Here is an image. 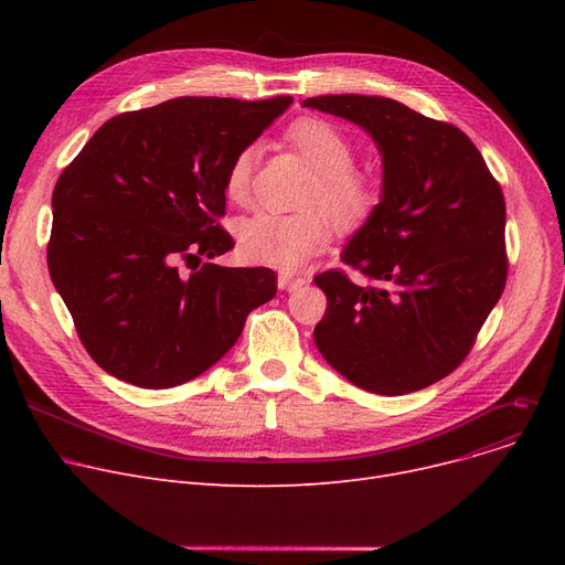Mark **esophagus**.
Listing matches in <instances>:
<instances>
[{"label":"esophagus","mask_w":565,"mask_h":565,"mask_svg":"<svg viewBox=\"0 0 565 565\" xmlns=\"http://www.w3.org/2000/svg\"><path fill=\"white\" fill-rule=\"evenodd\" d=\"M307 284V279H302V277H292V275H288V273H281L279 275V279H277V286L281 288V290H298V288H302Z\"/></svg>","instance_id":"1"}]
</instances>
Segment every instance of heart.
<instances>
[{
	"label": "heart",
	"instance_id": "obj_1",
	"mask_svg": "<svg viewBox=\"0 0 565 565\" xmlns=\"http://www.w3.org/2000/svg\"><path fill=\"white\" fill-rule=\"evenodd\" d=\"M286 141L318 173L309 207H320L343 231L362 226L375 213L380 188L373 178L354 171V148L337 126L313 116L298 118L286 130ZM256 156V146H243L231 158L224 175V192L231 201H247ZM328 243L330 222L318 211L300 215L260 211L237 226V247L247 260L286 273L300 270Z\"/></svg>",
	"mask_w": 565,
	"mask_h": 565
}]
</instances>
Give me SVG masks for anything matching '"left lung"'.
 Returning <instances> with one entry per match:
<instances>
[{
  "label": "left lung",
  "instance_id": "left-lung-1",
  "mask_svg": "<svg viewBox=\"0 0 565 565\" xmlns=\"http://www.w3.org/2000/svg\"><path fill=\"white\" fill-rule=\"evenodd\" d=\"M302 107L360 126L382 156L380 203L341 252L375 286L318 275L328 311L313 341L360 390H426L467 358L507 284L501 188L462 130L398 100L343 94Z\"/></svg>",
  "mask_w": 565,
  "mask_h": 565
}]
</instances>
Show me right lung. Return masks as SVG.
<instances>
[{
    "label": "right lung",
    "instance_id": "right-lung-1",
    "mask_svg": "<svg viewBox=\"0 0 565 565\" xmlns=\"http://www.w3.org/2000/svg\"><path fill=\"white\" fill-rule=\"evenodd\" d=\"M290 103L183 96L118 114L58 175L50 277L103 371L143 390L194 380L275 298L270 267L182 265L233 247L215 224L226 167Z\"/></svg>",
    "mask_w": 565,
    "mask_h": 565
}]
</instances>
